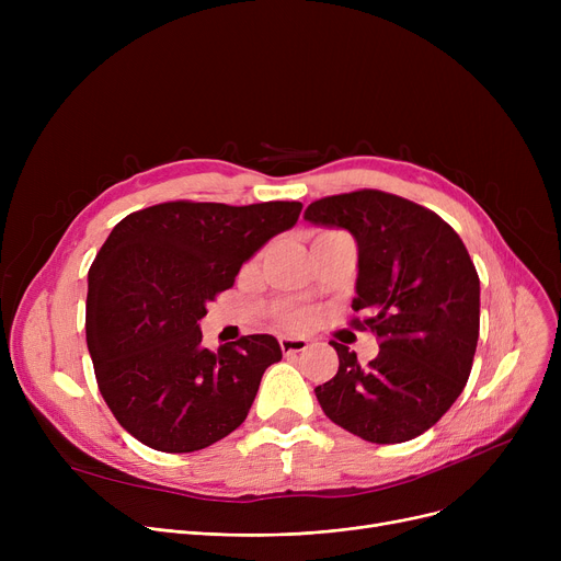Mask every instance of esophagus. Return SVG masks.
Listing matches in <instances>:
<instances>
[{"instance_id":"obj_1","label":"esophagus","mask_w":561,"mask_h":561,"mask_svg":"<svg viewBox=\"0 0 561 561\" xmlns=\"http://www.w3.org/2000/svg\"><path fill=\"white\" fill-rule=\"evenodd\" d=\"M279 347L284 355H298V352H305L309 347V341L302 336H279Z\"/></svg>"}]
</instances>
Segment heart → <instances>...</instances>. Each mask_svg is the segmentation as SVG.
<instances>
[{"instance_id": "heart-1", "label": "heart", "mask_w": 561, "mask_h": 561, "mask_svg": "<svg viewBox=\"0 0 561 561\" xmlns=\"http://www.w3.org/2000/svg\"><path fill=\"white\" fill-rule=\"evenodd\" d=\"M302 320H305L302 311H286L284 313V322H290V325H300Z\"/></svg>"}]
</instances>
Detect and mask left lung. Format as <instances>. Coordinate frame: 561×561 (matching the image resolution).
<instances>
[{
	"label": "left lung",
	"mask_w": 561,
	"mask_h": 561,
	"mask_svg": "<svg viewBox=\"0 0 561 561\" xmlns=\"http://www.w3.org/2000/svg\"><path fill=\"white\" fill-rule=\"evenodd\" d=\"M305 220L341 227L359 248L355 318L379 355L362 366L332 341L339 373L316 387L325 416L370 444L427 432L463 391L480 336V277L459 233L425 206L362 188L307 206Z\"/></svg>",
	"instance_id": "8db88e82"
}]
</instances>
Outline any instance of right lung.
Listing matches in <instances>:
<instances>
[{
	"mask_svg": "<svg viewBox=\"0 0 561 561\" xmlns=\"http://www.w3.org/2000/svg\"><path fill=\"white\" fill-rule=\"evenodd\" d=\"M300 211V202L176 199L113 227L88 271L85 341L104 402L140 444L195 453L245 421L282 347L250 334L211 352L197 320Z\"/></svg>",
	"mask_w": 561,
	"mask_h": 561,
	"instance_id": "add662e5",
	"label": "right lung"
}]
</instances>
